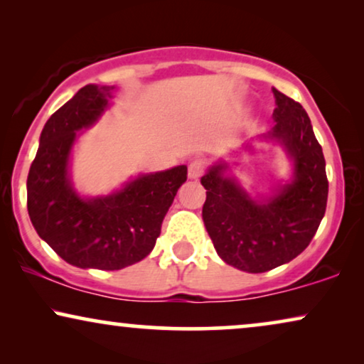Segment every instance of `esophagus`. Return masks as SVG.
<instances>
[{
    "mask_svg": "<svg viewBox=\"0 0 364 364\" xmlns=\"http://www.w3.org/2000/svg\"><path fill=\"white\" fill-rule=\"evenodd\" d=\"M203 172H205V161L203 159H196L188 166V178H192V181L200 178Z\"/></svg>",
    "mask_w": 364,
    "mask_h": 364,
    "instance_id": "obj_1",
    "label": "esophagus"
}]
</instances>
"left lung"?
I'll return each mask as SVG.
<instances>
[{
  "instance_id": "left-lung-1",
  "label": "left lung",
  "mask_w": 364,
  "mask_h": 364,
  "mask_svg": "<svg viewBox=\"0 0 364 364\" xmlns=\"http://www.w3.org/2000/svg\"><path fill=\"white\" fill-rule=\"evenodd\" d=\"M273 94L275 126L257 141L280 144L291 162V177L267 196H250L225 161L200 178L207 191L202 218L218 257L248 273L268 272L300 255L326 210L325 157L310 117L300 102L275 87ZM243 151L253 154V141Z\"/></svg>"
}]
</instances>
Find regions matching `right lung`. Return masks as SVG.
Masks as SVG:
<instances>
[{"instance_id":"obj_1","label":"right lung","mask_w":364,"mask_h":364,"mask_svg":"<svg viewBox=\"0 0 364 364\" xmlns=\"http://www.w3.org/2000/svg\"><path fill=\"white\" fill-rule=\"evenodd\" d=\"M114 86L87 84L44 124L28 173V213L38 235L79 268L121 270L152 252L187 166L141 173L107 196L73 186L71 154L84 129L111 106Z\"/></svg>"}]
</instances>
